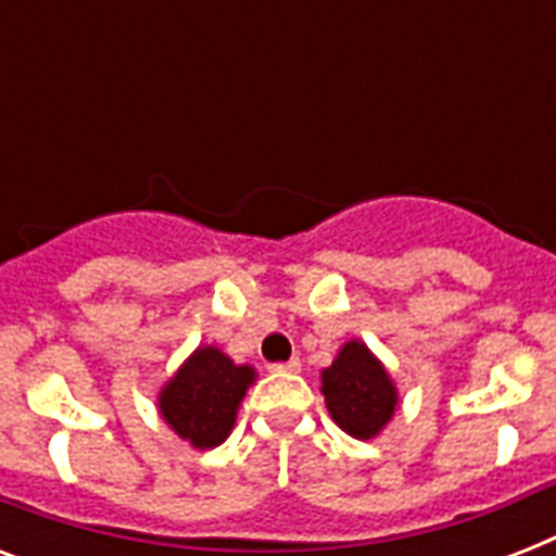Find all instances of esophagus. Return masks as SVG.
Segmentation results:
<instances>
[{
  "label": "esophagus",
  "mask_w": 556,
  "mask_h": 556,
  "mask_svg": "<svg viewBox=\"0 0 556 556\" xmlns=\"http://www.w3.org/2000/svg\"><path fill=\"white\" fill-rule=\"evenodd\" d=\"M270 371H300V357H291V361H279V364H270Z\"/></svg>",
  "instance_id": "obj_1"
}]
</instances>
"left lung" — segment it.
Segmentation results:
<instances>
[{
	"mask_svg": "<svg viewBox=\"0 0 556 556\" xmlns=\"http://www.w3.org/2000/svg\"><path fill=\"white\" fill-rule=\"evenodd\" d=\"M323 395L331 418L355 439H371L395 413V387L364 343H346L323 371Z\"/></svg>",
	"mask_w": 556,
	"mask_h": 556,
	"instance_id": "left-lung-1",
	"label": "left lung"
}]
</instances>
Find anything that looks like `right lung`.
Instances as JSON below:
<instances>
[{"label":"right lung","mask_w":556,"mask_h":556,"mask_svg":"<svg viewBox=\"0 0 556 556\" xmlns=\"http://www.w3.org/2000/svg\"><path fill=\"white\" fill-rule=\"evenodd\" d=\"M251 380V366H236L218 349L201 346L161 392V415L192 447H216L233 430Z\"/></svg>","instance_id":"right-lung-1"}]
</instances>
